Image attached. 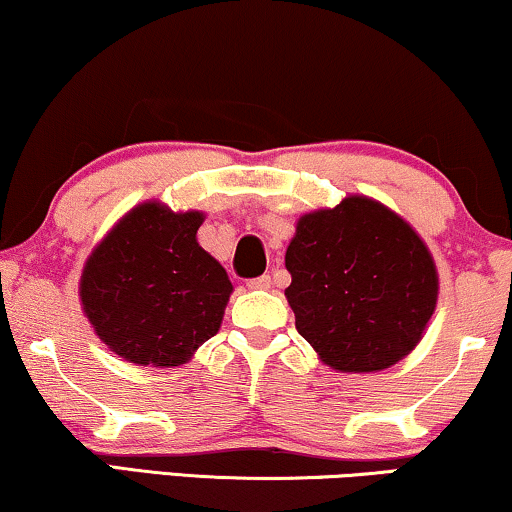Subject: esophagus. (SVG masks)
Returning a JSON list of instances; mask_svg holds the SVG:
<instances>
[{"instance_id": "1", "label": "esophagus", "mask_w": 512, "mask_h": 512, "mask_svg": "<svg viewBox=\"0 0 512 512\" xmlns=\"http://www.w3.org/2000/svg\"><path fill=\"white\" fill-rule=\"evenodd\" d=\"M271 283H274V281H271V276L264 274V276H260V278H250L248 288H250V290H269Z\"/></svg>"}]
</instances>
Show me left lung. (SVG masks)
<instances>
[{"label":"left lung","instance_id":"8db88e82","mask_svg":"<svg viewBox=\"0 0 512 512\" xmlns=\"http://www.w3.org/2000/svg\"><path fill=\"white\" fill-rule=\"evenodd\" d=\"M286 269L297 333L340 373L397 364L423 340L437 307L428 245L404 217L359 193L297 219Z\"/></svg>","mask_w":512,"mask_h":512}]
</instances>
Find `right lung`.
<instances>
[{
  "instance_id": "1",
  "label": "right lung",
  "mask_w": 512,
  "mask_h": 512,
  "mask_svg": "<svg viewBox=\"0 0 512 512\" xmlns=\"http://www.w3.org/2000/svg\"><path fill=\"white\" fill-rule=\"evenodd\" d=\"M205 212L146 200L122 215L82 267L80 302L103 345L129 364L172 368L219 331L231 286L198 243Z\"/></svg>"
}]
</instances>
